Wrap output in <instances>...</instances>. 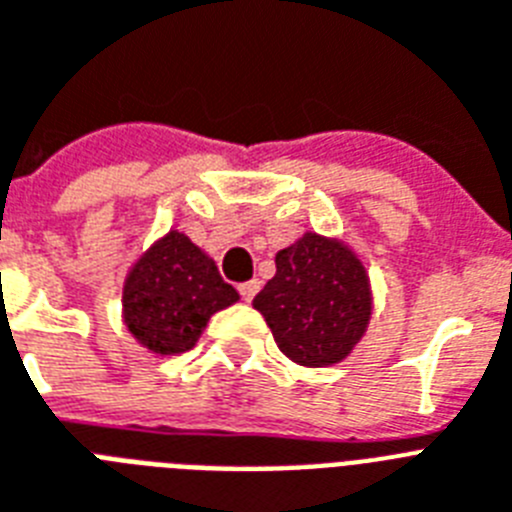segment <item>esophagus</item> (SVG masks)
Masks as SVG:
<instances>
[{
	"instance_id": "obj_1",
	"label": "esophagus",
	"mask_w": 512,
	"mask_h": 512,
	"mask_svg": "<svg viewBox=\"0 0 512 512\" xmlns=\"http://www.w3.org/2000/svg\"><path fill=\"white\" fill-rule=\"evenodd\" d=\"M259 280H248V282H243V285H238V293H240V298H243V301H253V295L259 293Z\"/></svg>"
}]
</instances>
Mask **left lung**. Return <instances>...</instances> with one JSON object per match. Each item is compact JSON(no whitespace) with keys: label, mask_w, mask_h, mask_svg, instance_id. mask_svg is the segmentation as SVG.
<instances>
[{"label":"left lung","mask_w":512,"mask_h":512,"mask_svg":"<svg viewBox=\"0 0 512 512\" xmlns=\"http://www.w3.org/2000/svg\"><path fill=\"white\" fill-rule=\"evenodd\" d=\"M277 274L253 308L277 348L301 366H332L350 356L371 319L369 274L342 240L306 232L274 256Z\"/></svg>","instance_id":"obj_1"}]
</instances>
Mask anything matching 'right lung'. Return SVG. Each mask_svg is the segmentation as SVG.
<instances>
[{
	"instance_id": "obj_1",
	"label": "right lung",
	"mask_w": 512,
	"mask_h": 512,
	"mask_svg": "<svg viewBox=\"0 0 512 512\" xmlns=\"http://www.w3.org/2000/svg\"><path fill=\"white\" fill-rule=\"evenodd\" d=\"M240 295L188 235L170 230L159 238L122 285V319L143 348L159 356L185 353L211 316Z\"/></svg>"
}]
</instances>
